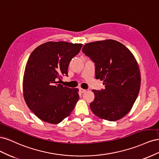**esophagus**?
I'll return each instance as SVG.
<instances>
[{"mask_svg": "<svg viewBox=\"0 0 159 159\" xmlns=\"http://www.w3.org/2000/svg\"><path fill=\"white\" fill-rule=\"evenodd\" d=\"M79 90H80V91L81 93H85V91H86V90H85V89H84L81 88H79Z\"/></svg>", "mask_w": 159, "mask_h": 159, "instance_id": "esophagus-1", "label": "esophagus"}]
</instances>
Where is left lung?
<instances>
[{"label": "left lung", "instance_id": "left-lung-1", "mask_svg": "<svg viewBox=\"0 0 159 159\" xmlns=\"http://www.w3.org/2000/svg\"><path fill=\"white\" fill-rule=\"evenodd\" d=\"M83 53L95 64V78L103 81L105 88L93 89L95 99L90 103L98 117L115 121L126 115L137 98L141 74L132 53L113 40L86 44Z\"/></svg>", "mask_w": 159, "mask_h": 159}]
</instances>
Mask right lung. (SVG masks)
I'll return each mask as SVG.
<instances>
[{
	"mask_svg": "<svg viewBox=\"0 0 159 159\" xmlns=\"http://www.w3.org/2000/svg\"><path fill=\"white\" fill-rule=\"evenodd\" d=\"M82 44L48 42L34 50L26 66L23 80L25 102L41 120L57 124L70 115L79 99L78 89L60 84L68 76L70 62Z\"/></svg>",
	"mask_w": 159,
	"mask_h": 159,
	"instance_id": "add662e5",
	"label": "right lung"
}]
</instances>
